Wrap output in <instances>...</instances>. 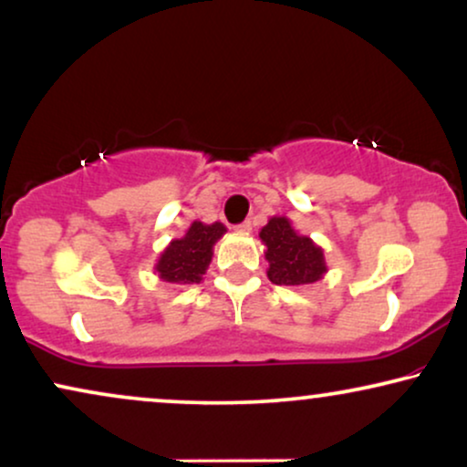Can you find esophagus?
Segmentation results:
<instances>
[{
	"label": "esophagus",
	"instance_id": "34e87169",
	"mask_svg": "<svg viewBox=\"0 0 467 467\" xmlns=\"http://www.w3.org/2000/svg\"><path fill=\"white\" fill-rule=\"evenodd\" d=\"M235 229H238L240 234H248L253 229V223L251 221H244V223H240V225H235Z\"/></svg>",
	"mask_w": 467,
	"mask_h": 467
}]
</instances>
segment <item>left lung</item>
I'll return each mask as SVG.
<instances>
[{
    "instance_id": "8db88e82",
    "label": "left lung",
    "mask_w": 467,
    "mask_h": 467,
    "mask_svg": "<svg viewBox=\"0 0 467 467\" xmlns=\"http://www.w3.org/2000/svg\"><path fill=\"white\" fill-rule=\"evenodd\" d=\"M259 238L267 248V278L274 285H312L327 272L323 248L317 246L308 235H299L286 216H272L259 232Z\"/></svg>"
}]
</instances>
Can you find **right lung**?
<instances>
[{
  "mask_svg": "<svg viewBox=\"0 0 467 467\" xmlns=\"http://www.w3.org/2000/svg\"><path fill=\"white\" fill-rule=\"evenodd\" d=\"M225 232L227 227L223 223H213V225L202 221L191 223L187 234L181 240H171L159 257L155 265L159 278L174 285L202 283V276L213 261L216 240H221Z\"/></svg>",
  "mask_w": 467,
  "mask_h": 467,
  "instance_id": "add662e5",
  "label": "right lung"
}]
</instances>
